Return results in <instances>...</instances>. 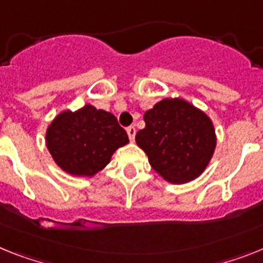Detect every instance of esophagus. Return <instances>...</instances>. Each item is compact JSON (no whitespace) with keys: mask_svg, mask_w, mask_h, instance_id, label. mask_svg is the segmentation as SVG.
Wrapping results in <instances>:
<instances>
[{"mask_svg":"<svg viewBox=\"0 0 263 263\" xmlns=\"http://www.w3.org/2000/svg\"><path fill=\"white\" fill-rule=\"evenodd\" d=\"M127 134H128V138L131 141H135V136H136V128H135L134 125L128 127L127 128Z\"/></svg>","mask_w":263,"mask_h":263,"instance_id":"1","label":"esophagus"}]
</instances>
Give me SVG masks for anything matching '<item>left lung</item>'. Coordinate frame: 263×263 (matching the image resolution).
Instances as JSON below:
<instances>
[{"label": "left lung", "mask_w": 263, "mask_h": 263, "mask_svg": "<svg viewBox=\"0 0 263 263\" xmlns=\"http://www.w3.org/2000/svg\"><path fill=\"white\" fill-rule=\"evenodd\" d=\"M145 127L136 134L155 172L171 184H185L211 163L217 138L212 119L180 98H165L144 114Z\"/></svg>", "instance_id": "obj_1"}]
</instances>
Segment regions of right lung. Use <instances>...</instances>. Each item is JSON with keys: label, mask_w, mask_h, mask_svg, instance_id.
Listing matches in <instances>:
<instances>
[{"label": "right lung", "mask_w": 263, "mask_h": 263, "mask_svg": "<svg viewBox=\"0 0 263 263\" xmlns=\"http://www.w3.org/2000/svg\"><path fill=\"white\" fill-rule=\"evenodd\" d=\"M45 140L54 163L74 177H93L106 168L116 149L129 143L115 116L92 104L58 114L47 127Z\"/></svg>", "instance_id": "add662e5"}]
</instances>
